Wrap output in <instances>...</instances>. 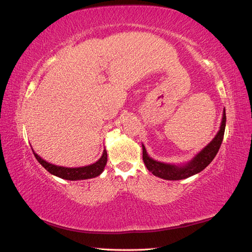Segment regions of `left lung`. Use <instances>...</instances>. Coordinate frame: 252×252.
Returning a JSON list of instances; mask_svg holds the SVG:
<instances>
[{
  "instance_id": "1",
  "label": "left lung",
  "mask_w": 252,
  "mask_h": 252,
  "mask_svg": "<svg viewBox=\"0 0 252 252\" xmlns=\"http://www.w3.org/2000/svg\"><path fill=\"white\" fill-rule=\"evenodd\" d=\"M225 125H226V116H225V108L223 110V117L220 126V130L217 133L215 138L208 144V145L198 153L196 156L189 160V162L183 164H171V163H164L157 161V160L153 159L148 156L146 152L145 146L142 144L143 147V160L145 163L148 171L163 180L169 181H178V180H184L189 178L191 175H195L197 173L201 172V171L207 168L210 162L215 159L216 155L218 154L219 149L223 141L224 131H225Z\"/></svg>"
}]
</instances>
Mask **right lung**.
Wrapping results in <instances>:
<instances>
[{
	"label": "right lung",
	"mask_w": 252,
	"mask_h": 252,
	"mask_svg": "<svg viewBox=\"0 0 252 252\" xmlns=\"http://www.w3.org/2000/svg\"><path fill=\"white\" fill-rule=\"evenodd\" d=\"M32 152L34 154V157L36 158L37 161L42 164L46 171L53 175L58 176V178L68 180V181H78V180H88L98 176L104 171L105 165L107 163V152L104 151L101 157L96 161L95 163H92L90 165H84V167H78V168H67L62 167V165H56L45 161L44 159H42L39 155L35 154L33 149Z\"/></svg>",
	"instance_id": "right-lung-1"
}]
</instances>
